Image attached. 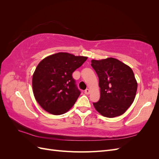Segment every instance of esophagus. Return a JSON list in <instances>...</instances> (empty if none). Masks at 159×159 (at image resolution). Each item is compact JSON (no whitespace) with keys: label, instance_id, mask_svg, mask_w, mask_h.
Wrapping results in <instances>:
<instances>
[{"label":"esophagus","instance_id":"34e87169","mask_svg":"<svg viewBox=\"0 0 159 159\" xmlns=\"http://www.w3.org/2000/svg\"><path fill=\"white\" fill-rule=\"evenodd\" d=\"M84 93H85V94L88 95V94H89V93H90V90H89V89H86L85 90V91H84Z\"/></svg>","mask_w":159,"mask_h":159}]
</instances>
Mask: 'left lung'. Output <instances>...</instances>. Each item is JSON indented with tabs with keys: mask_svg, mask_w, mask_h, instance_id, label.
Instances as JSON below:
<instances>
[{
	"mask_svg": "<svg viewBox=\"0 0 159 159\" xmlns=\"http://www.w3.org/2000/svg\"><path fill=\"white\" fill-rule=\"evenodd\" d=\"M99 78L100 99L93 103L103 116L113 118L123 115L133 103L137 83L132 69L113 57L91 61Z\"/></svg>",
	"mask_w": 159,
	"mask_h": 159,
	"instance_id": "8db88e82",
	"label": "left lung"
}]
</instances>
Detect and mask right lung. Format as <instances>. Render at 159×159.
<instances>
[{
  "label": "right lung",
  "mask_w": 159,
  "mask_h": 159,
  "mask_svg": "<svg viewBox=\"0 0 159 159\" xmlns=\"http://www.w3.org/2000/svg\"><path fill=\"white\" fill-rule=\"evenodd\" d=\"M88 57L59 52L43 59L32 76L33 93L37 102L47 112L59 115L72 107L81 91L72 73Z\"/></svg>",
  "instance_id": "obj_1"
}]
</instances>
